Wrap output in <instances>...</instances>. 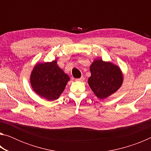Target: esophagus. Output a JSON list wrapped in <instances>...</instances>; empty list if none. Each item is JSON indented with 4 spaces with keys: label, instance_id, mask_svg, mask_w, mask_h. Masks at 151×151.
<instances>
[{
    "label": "esophagus",
    "instance_id": "34e87169",
    "mask_svg": "<svg viewBox=\"0 0 151 151\" xmlns=\"http://www.w3.org/2000/svg\"><path fill=\"white\" fill-rule=\"evenodd\" d=\"M84 80H85V77H84V76H81V78H79L76 79V81H81V82L83 81Z\"/></svg>",
    "mask_w": 151,
    "mask_h": 151
}]
</instances>
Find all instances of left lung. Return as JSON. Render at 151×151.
I'll use <instances>...</instances> for the list:
<instances>
[{"label":"left lung","instance_id":"left-lung-1","mask_svg":"<svg viewBox=\"0 0 151 151\" xmlns=\"http://www.w3.org/2000/svg\"><path fill=\"white\" fill-rule=\"evenodd\" d=\"M91 76L88 83L98 98L104 99L115 93L123 82L120 68L111 62L95 59L90 66Z\"/></svg>","mask_w":151,"mask_h":151}]
</instances>
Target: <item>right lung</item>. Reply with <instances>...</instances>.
<instances>
[{"instance_id":"obj_1","label":"right lung","mask_w":151,"mask_h":151,"mask_svg":"<svg viewBox=\"0 0 151 151\" xmlns=\"http://www.w3.org/2000/svg\"><path fill=\"white\" fill-rule=\"evenodd\" d=\"M30 84L40 96L54 101L59 98L70 80L68 75L57 65V60L37 63L30 75Z\"/></svg>"}]
</instances>
